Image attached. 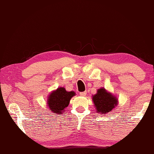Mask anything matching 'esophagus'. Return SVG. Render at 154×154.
<instances>
[{
	"label": "esophagus",
	"instance_id": "34e87169",
	"mask_svg": "<svg viewBox=\"0 0 154 154\" xmlns=\"http://www.w3.org/2000/svg\"><path fill=\"white\" fill-rule=\"evenodd\" d=\"M86 91H83L80 93V96H81V97H86Z\"/></svg>",
	"mask_w": 154,
	"mask_h": 154
}]
</instances>
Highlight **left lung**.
<instances>
[{
	"instance_id": "obj_1",
	"label": "left lung",
	"mask_w": 154,
	"mask_h": 154,
	"mask_svg": "<svg viewBox=\"0 0 154 154\" xmlns=\"http://www.w3.org/2000/svg\"><path fill=\"white\" fill-rule=\"evenodd\" d=\"M97 112L100 114L110 112L117 105V99L115 96L106 91L104 88L97 90V93L92 97Z\"/></svg>"
}]
</instances>
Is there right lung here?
I'll return each mask as SVG.
<instances>
[{
	"label": "right lung",
	"instance_id": "obj_1",
	"mask_svg": "<svg viewBox=\"0 0 154 154\" xmlns=\"http://www.w3.org/2000/svg\"><path fill=\"white\" fill-rule=\"evenodd\" d=\"M75 94L74 91H67L63 87L57 88L49 95L48 99L49 109L55 114H62L69 104L70 99Z\"/></svg>",
	"mask_w": 154,
	"mask_h": 154
}]
</instances>
